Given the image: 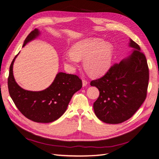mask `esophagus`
<instances>
[{"label":"esophagus","mask_w":159,"mask_h":159,"mask_svg":"<svg viewBox=\"0 0 159 159\" xmlns=\"http://www.w3.org/2000/svg\"><path fill=\"white\" fill-rule=\"evenodd\" d=\"M82 84H83V87H85L88 84V81L85 80H82Z\"/></svg>","instance_id":"1"}]
</instances>
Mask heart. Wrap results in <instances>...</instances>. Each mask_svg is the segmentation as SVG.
<instances>
[{"label": "heart", "mask_w": 159, "mask_h": 159, "mask_svg": "<svg viewBox=\"0 0 159 159\" xmlns=\"http://www.w3.org/2000/svg\"><path fill=\"white\" fill-rule=\"evenodd\" d=\"M113 53L111 43L96 38H87L75 43L71 52L63 54L62 59L72 71L79 66L80 61L84 59V66L89 73L93 76H101L110 69Z\"/></svg>", "instance_id": "obj_1"}]
</instances>
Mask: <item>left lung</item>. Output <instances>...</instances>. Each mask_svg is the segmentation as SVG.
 Instances as JSON below:
<instances>
[{
  "label": "left lung",
  "mask_w": 159,
  "mask_h": 159,
  "mask_svg": "<svg viewBox=\"0 0 159 159\" xmlns=\"http://www.w3.org/2000/svg\"><path fill=\"white\" fill-rule=\"evenodd\" d=\"M132 53L116 63L102 77L91 81L100 91L93 104L95 115L102 121L119 124L130 119L143 103L149 84V68L138 44L130 40Z\"/></svg>",
  "instance_id": "8db88e82"
}]
</instances>
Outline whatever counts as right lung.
Masks as SVG:
<instances>
[{"instance_id": "obj_1", "label": "right lung", "mask_w": 159, "mask_h": 159, "mask_svg": "<svg viewBox=\"0 0 159 159\" xmlns=\"http://www.w3.org/2000/svg\"><path fill=\"white\" fill-rule=\"evenodd\" d=\"M39 34V29L31 31L23 47ZM18 54L11 63L8 78L9 93L15 105L25 117L36 123H48L58 119L66 111L73 94L81 89L82 81L76 75L59 72L46 89L25 90L16 83L13 75V65Z\"/></svg>"}]
</instances>
